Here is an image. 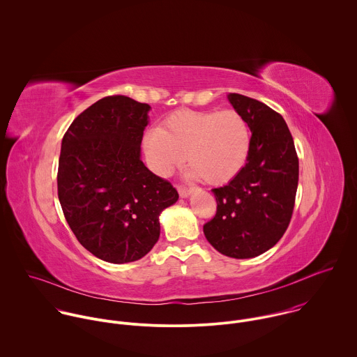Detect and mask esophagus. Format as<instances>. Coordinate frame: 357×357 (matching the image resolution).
Masks as SVG:
<instances>
[{"label": "esophagus", "instance_id": "34e87169", "mask_svg": "<svg viewBox=\"0 0 357 357\" xmlns=\"http://www.w3.org/2000/svg\"><path fill=\"white\" fill-rule=\"evenodd\" d=\"M177 190H178V194H180V197H181V198H187V197L192 192V190H191V188L184 187V185H178V187H177Z\"/></svg>", "mask_w": 357, "mask_h": 357}]
</instances>
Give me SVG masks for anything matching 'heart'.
<instances>
[{
  "label": "heart",
  "instance_id": "b5f03b06",
  "mask_svg": "<svg viewBox=\"0 0 357 357\" xmlns=\"http://www.w3.org/2000/svg\"><path fill=\"white\" fill-rule=\"evenodd\" d=\"M153 173L169 176L185 156L191 177L221 185L235 178L250 153V130L236 109L178 111L144 135Z\"/></svg>",
  "mask_w": 357,
  "mask_h": 357
}]
</instances>
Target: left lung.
Instances as JSON below:
<instances>
[{
    "instance_id": "obj_1",
    "label": "left lung",
    "mask_w": 357,
    "mask_h": 357,
    "mask_svg": "<svg viewBox=\"0 0 357 357\" xmlns=\"http://www.w3.org/2000/svg\"><path fill=\"white\" fill-rule=\"evenodd\" d=\"M228 100L252 130L250 153L239 174L213 188L215 215L204 225L208 243L221 255L253 258L273 248L286 232L298 187V156L283 116L252 98Z\"/></svg>"
}]
</instances>
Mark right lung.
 I'll return each mask as SVG.
<instances>
[{"mask_svg":"<svg viewBox=\"0 0 357 357\" xmlns=\"http://www.w3.org/2000/svg\"><path fill=\"white\" fill-rule=\"evenodd\" d=\"M150 105L107 96L88 107L61 140L57 195L78 242L111 264L137 261L159 239V214L177 190L140 159Z\"/></svg>","mask_w":357,"mask_h":357,"instance_id":"1","label":"right lung"}]
</instances>
